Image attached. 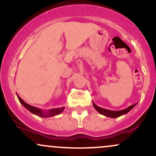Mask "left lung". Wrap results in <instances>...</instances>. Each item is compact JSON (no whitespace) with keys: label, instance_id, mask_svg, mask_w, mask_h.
<instances>
[{"label":"left lung","instance_id":"1","mask_svg":"<svg viewBox=\"0 0 156 156\" xmlns=\"http://www.w3.org/2000/svg\"><path fill=\"white\" fill-rule=\"evenodd\" d=\"M136 105V104L131 105L130 106L128 107L127 108L123 109V110H121V111H112V110H108V109L101 108V107H98V105H97L95 103L93 102V105H94V108H95L96 110L100 113V114H103V115L105 116V117H112V118H116L118 117H120V116L123 115V114H127V113L129 112L131 110V109L133 108Z\"/></svg>","mask_w":156,"mask_h":156}]
</instances>
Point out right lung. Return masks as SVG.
Segmentation results:
<instances>
[{"label": "right lung", "mask_w": 156, "mask_h": 156, "mask_svg": "<svg viewBox=\"0 0 156 156\" xmlns=\"http://www.w3.org/2000/svg\"><path fill=\"white\" fill-rule=\"evenodd\" d=\"M17 98H18L19 101L22 103V105L25 107V108L28 109V110L29 111V112H31L32 114H36V115L39 116V117H40L44 118V117H53V116L57 115V114H59L60 113H62V112H63L64 109V107H62V108L51 109V110L48 111V112H44V111H42V109H39L38 108H36V107L32 106V105H28V103H26V102L23 101L18 95H17Z\"/></svg>", "instance_id": "right-lung-1"}]
</instances>
